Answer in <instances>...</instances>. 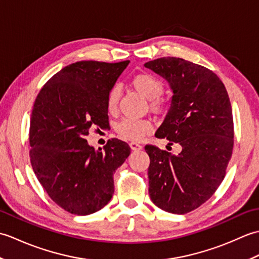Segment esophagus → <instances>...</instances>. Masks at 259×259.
<instances>
[{"mask_svg": "<svg viewBox=\"0 0 259 259\" xmlns=\"http://www.w3.org/2000/svg\"><path fill=\"white\" fill-rule=\"evenodd\" d=\"M130 148L133 149L134 151H139L142 149V146L137 144V142H130Z\"/></svg>", "mask_w": 259, "mask_h": 259, "instance_id": "esophagus-1", "label": "esophagus"}]
</instances>
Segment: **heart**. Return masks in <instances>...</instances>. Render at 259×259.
<instances>
[{
    "mask_svg": "<svg viewBox=\"0 0 259 259\" xmlns=\"http://www.w3.org/2000/svg\"><path fill=\"white\" fill-rule=\"evenodd\" d=\"M131 87L149 100V107L151 111L156 113H164L168 110L167 103L160 100L159 97L163 92L162 82L156 76L148 73H141L135 75L131 80ZM120 99V89L118 85L112 87L108 93L107 107L109 112H114L117 110ZM115 131L124 140L138 141L141 140L146 135H149L152 131V124L147 120H131L125 119L115 126Z\"/></svg>",
    "mask_w": 259,
    "mask_h": 259,
    "instance_id": "1",
    "label": "heart"
}]
</instances>
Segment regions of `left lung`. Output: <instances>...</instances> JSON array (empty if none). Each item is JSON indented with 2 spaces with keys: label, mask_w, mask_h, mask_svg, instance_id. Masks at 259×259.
Returning a JSON list of instances; mask_svg holds the SVG:
<instances>
[{
  "label": "left lung",
  "mask_w": 259,
  "mask_h": 259,
  "mask_svg": "<svg viewBox=\"0 0 259 259\" xmlns=\"http://www.w3.org/2000/svg\"><path fill=\"white\" fill-rule=\"evenodd\" d=\"M168 82L170 108L157 138L181 146L178 155L147 145L149 196L164 211L183 214L198 208L217 190L234 147L229 97L212 71L180 58L145 63Z\"/></svg>",
  "instance_id": "left-lung-1"
}]
</instances>
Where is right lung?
<instances>
[{
    "label": "right lung",
    "mask_w": 259,
    "mask_h": 259,
    "mask_svg": "<svg viewBox=\"0 0 259 259\" xmlns=\"http://www.w3.org/2000/svg\"><path fill=\"white\" fill-rule=\"evenodd\" d=\"M130 61H79L54 74L38 93L30 124L32 168L51 199L85 216L100 210L114 192L113 174L130 155L113 138L103 150L88 144L91 126L109 125L107 98Z\"/></svg>",
    "instance_id": "obj_1"
}]
</instances>
